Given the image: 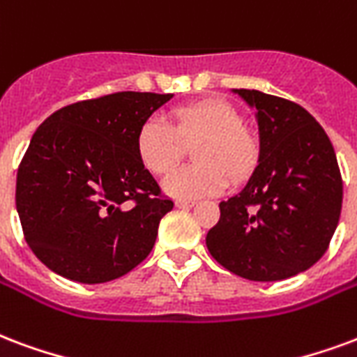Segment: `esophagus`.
I'll return each instance as SVG.
<instances>
[{"instance_id":"34e87169","label":"esophagus","mask_w":357,"mask_h":357,"mask_svg":"<svg viewBox=\"0 0 357 357\" xmlns=\"http://www.w3.org/2000/svg\"><path fill=\"white\" fill-rule=\"evenodd\" d=\"M192 206H195V200H176V208H179V210H187V208H192Z\"/></svg>"}]
</instances>
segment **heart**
<instances>
[{
	"mask_svg": "<svg viewBox=\"0 0 357 357\" xmlns=\"http://www.w3.org/2000/svg\"><path fill=\"white\" fill-rule=\"evenodd\" d=\"M192 145L197 165L179 168L165 179V191L178 199L218 195L229 176L240 181L257 162V145L240 126L238 112L223 100H202L178 107L172 126L160 117L145 119L136 132V155L147 172L165 176L176 168L183 144Z\"/></svg>",
	"mask_w": 357,
	"mask_h": 357,
	"instance_id": "1",
	"label": "heart"
}]
</instances>
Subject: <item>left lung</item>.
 <instances>
[{"label": "left lung", "mask_w": 357, "mask_h": 357, "mask_svg": "<svg viewBox=\"0 0 357 357\" xmlns=\"http://www.w3.org/2000/svg\"><path fill=\"white\" fill-rule=\"evenodd\" d=\"M255 109L257 166L238 195L219 204L206 245L227 271L253 282L291 278L326 253L339 225L342 179L318 121L295 102L232 89Z\"/></svg>", "instance_id": "obj_1"}]
</instances>
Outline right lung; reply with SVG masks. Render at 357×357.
<instances>
[{"instance_id": "1", "label": "right lung", "mask_w": 357, "mask_h": 357, "mask_svg": "<svg viewBox=\"0 0 357 357\" xmlns=\"http://www.w3.org/2000/svg\"><path fill=\"white\" fill-rule=\"evenodd\" d=\"M174 94L115 92L54 112L17 174V212L45 266L81 284L130 273L174 208L136 155V132Z\"/></svg>"}]
</instances>
